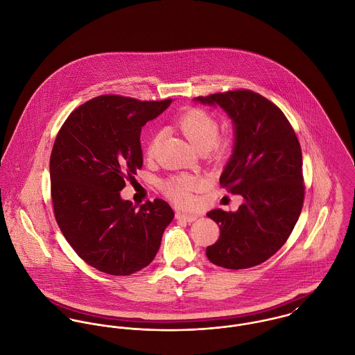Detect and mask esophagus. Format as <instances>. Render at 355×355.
I'll use <instances>...</instances> for the list:
<instances>
[{"label":"esophagus","mask_w":355,"mask_h":355,"mask_svg":"<svg viewBox=\"0 0 355 355\" xmlns=\"http://www.w3.org/2000/svg\"><path fill=\"white\" fill-rule=\"evenodd\" d=\"M176 218L178 220H183V221H187V223H193L198 218L197 214H187V213H182V211H178L176 213Z\"/></svg>","instance_id":"obj_1"}]
</instances>
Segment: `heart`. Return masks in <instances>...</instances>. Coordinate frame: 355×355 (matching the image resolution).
Here are the masks:
<instances>
[{
  "instance_id": "obj_1",
  "label": "heart",
  "mask_w": 355,
  "mask_h": 355,
  "mask_svg": "<svg viewBox=\"0 0 355 355\" xmlns=\"http://www.w3.org/2000/svg\"><path fill=\"white\" fill-rule=\"evenodd\" d=\"M178 127L190 141V144L198 149L206 152L209 158L221 159L232 148V141L228 137H220V125L217 119L203 109H190L183 113L178 121ZM161 139V132L155 131L149 139L146 153L153 157ZM202 180L193 175H173L161 183V191L165 197L178 205H190L193 202V191L198 190Z\"/></svg>"
}]
</instances>
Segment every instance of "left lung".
<instances>
[{"mask_svg": "<svg viewBox=\"0 0 355 355\" xmlns=\"http://www.w3.org/2000/svg\"><path fill=\"white\" fill-rule=\"evenodd\" d=\"M196 101L217 103L232 119L235 146L220 186L245 198L235 213H207L220 225V236L206 248V255L217 266L248 269L276 253L300 218L304 200L301 145L282 109L252 90Z\"/></svg>", "mask_w": 355, "mask_h": 355, "instance_id": "obj_1", "label": "left lung"}]
</instances>
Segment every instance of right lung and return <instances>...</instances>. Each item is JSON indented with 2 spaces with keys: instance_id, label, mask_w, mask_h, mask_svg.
Here are the masks:
<instances>
[{
  "instance_id": "right-lung-1",
  "label": "right lung",
  "mask_w": 355,
  "mask_h": 355,
  "mask_svg": "<svg viewBox=\"0 0 355 355\" xmlns=\"http://www.w3.org/2000/svg\"><path fill=\"white\" fill-rule=\"evenodd\" d=\"M172 100L139 101L106 94L78 106L61 125L51 154L55 221L67 242L100 272L127 276L148 266L159 249L172 207L123 201L125 180L142 168V127Z\"/></svg>"
}]
</instances>
